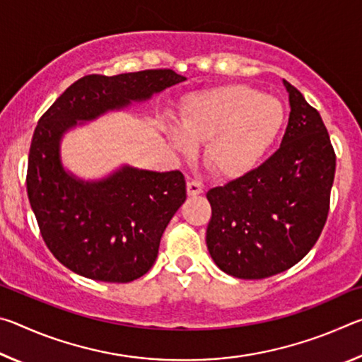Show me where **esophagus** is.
Segmentation results:
<instances>
[{
	"label": "esophagus",
	"mask_w": 362,
	"mask_h": 362,
	"mask_svg": "<svg viewBox=\"0 0 362 362\" xmlns=\"http://www.w3.org/2000/svg\"><path fill=\"white\" fill-rule=\"evenodd\" d=\"M187 192L189 196H196V194H201L204 192V187L203 183L201 182H196V180H192L187 183Z\"/></svg>",
	"instance_id": "esophagus-1"
}]
</instances>
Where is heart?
Instances as JSON below:
<instances>
[{
	"label": "heart",
	"mask_w": 362,
	"mask_h": 362,
	"mask_svg": "<svg viewBox=\"0 0 362 362\" xmlns=\"http://www.w3.org/2000/svg\"><path fill=\"white\" fill-rule=\"evenodd\" d=\"M284 121L286 110L276 97L228 84L187 95L177 115L179 126H168L166 136L180 153L206 141L207 168L222 177H240L265 158Z\"/></svg>",
	"instance_id": "b5f03b06"
}]
</instances>
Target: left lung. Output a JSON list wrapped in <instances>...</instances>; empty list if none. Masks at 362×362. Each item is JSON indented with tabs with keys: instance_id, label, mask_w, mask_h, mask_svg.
<instances>
[{
	"instance_id": "1",
	"label": "left lung",
	"mask_w": 362,
	"mask_h": 362,
	"mask_svg": "<svg viewBox=\"0 0 362 362\" xmlns=\"http://www.w3.org/2000/svg\"><path fill=\"white\" fill-rule=\"evenodd\" d=\"M291 113L265 163L207 192L206 244L216 265L240 279L286 272L315 246L327 220L335 153L317 110L283 79Z\"/></svg>"
}]
</instances>
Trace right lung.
Listing matches in <instances>:
<instances>
[{
  "instance_id": "right-lung-1",
  "label": "right lung",
  "mask_w": 362,
  "mask_h": 362,
  "mask_svg": "<svg viewBox=\"0 0 362 362\" xmlns=\"http://www.w3.org/2000/svg\"><path fill=\"white\" fill-rule=\"evenodd\" d=\"M185 79L173 70L88 75L40 118L30 145L27 193L46 246L73 273L103 283L144 276L156 260L168 223L187 199V185L179 170L131 166L99 180L79 179L60 158L65 132Z\"/></svg>"
}]
</instances>
